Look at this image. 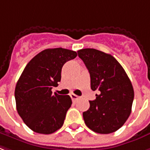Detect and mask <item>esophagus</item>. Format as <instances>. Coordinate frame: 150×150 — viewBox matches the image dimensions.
Listing matches in <instances>:
<instances>
[{"label": "esophagus", "instance_id": "34e87169", "mask_svg": "<svg viewBox=\"0 0 150 150\" xmlns=\"http://www.w3.org/2000/svg\"><path fill=\"white\" fill-rule=\"evenodd\" d=\"M70 96H71V99H72V100H74V101L77 100L78 98H79V97H78L77 95L74 94V93H71Z\"/></svg>", "mask_w": 150, "mask_h": 150}]
</instances>
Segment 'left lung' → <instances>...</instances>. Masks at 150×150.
<instances>
[{
  "mask_svg": "<svg viewBox=\"0 0 150 150\" xmlns=\"http://www.w3.org/2000/svg\"><path fill=\"white\" fill-rule=\"evenodd\" d=\"M78 55L90 72L91 90L98 93L83 113L86 125L98 134L115 132L131 112L134 93L131 80L112 55L95 49L80 50Z\"/></svg>",
  "mask_w": 150,
  "mask_h": 150,
  "instance_id": "obj_1",
  "label": "left lung"
}]
</instances>
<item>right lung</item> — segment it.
<instances>
[{
  "mask_svg": "<svg viewBox=\"0 0 150 150\" xmlns=\"http://www.w3.org/2000/svg\"><path fill=\"white\" fill-rule=\"evenodd\" d=\"M76 57L72 50L47 49L25 67L16 86L15 98L19 115L34 132L50 134L64 124L72 101L69 95L52 93V88L60 82L64 64Z\"/></svg>",
  "mask_w": 150,
  "mask_h": 150,
  "instance_id": "right-lung-1",
  "label": "right lung"
}]
</instances>
